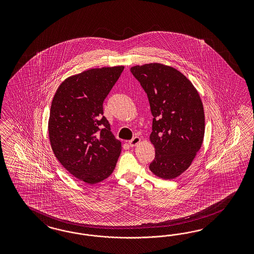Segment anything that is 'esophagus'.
I'll use <instances>...</instances> for the list:
<instances>
[{
  "mask_svg": "<svg viewBox=\"0 0 254 254\" xmlns=\"http://www.w3.org/2000/svg\"><path fill=\"white\" fill-rule=\"evenodd\" d=\"M139 141H140V138H138V137H134V138L128 141V144L131 147L136 146L138 143H139Z\"/></svg>",
  "mask_w": 254,
  "mask_h": 254,
  "instance_id": "esophagus-1",
  "label": "esophagus"
}]
</instances>
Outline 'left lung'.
<instances>
[{"label": "left lung", "instance_id": "8db88e82", "mask_svg": "<svg viewBox=\"0 0 254 254\" xmlns=\"http://www.w3.org/2000/svg\"><path fill=\"white\" fill-rule=\"evenodd\" d=\"M130 71L146 93L154 116L150 140L155 156L150 170L162 179H175L190 167L203 142L199 94L182 72L160 63L137 65Z\"/></svg>", "mask_w": 254, "mask_h": 254}]
</instances>
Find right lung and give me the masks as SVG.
<instances>
[{
    "label": "right lung",
    "instance_id": "add662e5",
    "mask_svg": "<svg viewBox=\"0 0 254 254\" xmlns=\"http://www.w3.org/2000/svg\"><path fill=\"white\" fill-rule=\"evenodd\" d=\"M124 66L91 69L69 77L51 103L48 133L57 159L88 185L109 177L121 153V142L103 116V101Z\"/></svg>",
    "mask_w": 254,
    "mask_h": 254
}]
</instances>
